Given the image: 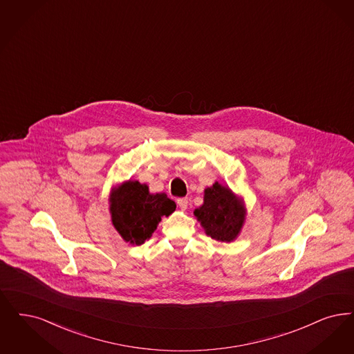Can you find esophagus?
I'll list each match as a JSON object with an SVG mask.
<instances>
[{
  "label": "esophagus",
  "mask_w": 354,
  "mask_h": 354,
  "mask_svg": "<svg viewBox=\"0 0 354 354\" xmlns=\"http://www.w3.org/2000/svg\"><path fill=\"white\" fill-rule=\"evenodd\" d=\"M176 203H178V207H179L182 211H185V209H187V207H188V198H178V200H176Z\"/></svg>",
  "instance_id": "esophagus-1"
}]
</instances>
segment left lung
Here are the masks:
<instances>
[{
  "instance_id": "1",
  "label": "left lung",
  "mask_w": 354,
  "mask_h": 354,
  "mask_svg": "<svg viewBox=\"0 0 354 354\" xmlns=\"http://www.w3.org/2000/svg\"><path fill=\"white\" fill-rule=\"evenodd\" d=\"M195 216L213 240L230 242L240 233L245 209L229 188L214 183L205 189L204 204L195 209Z\"/></svg>"
}]
</instances>
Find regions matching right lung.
<instances>
[{
  "label": "right lung",
  "instance_id": "right-lung-1",
  "mask_svg": "<svg viewBox=\"0 0 354 354\" xmlns=\"http://www.w3.org/2000/svg\"><path fill=\"white\" fill-rule=\"evenodd\" d=\"M176 204L166 194H150L146 184L127 182L111 198L113 225L124 240L141 245L154 233L162 216H170Z\"/></svg>",
  "mask_w": 354,
  "mask_h": 354
}]
</instances>
